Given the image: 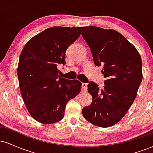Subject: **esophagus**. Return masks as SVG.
<instances>
[{
	"mask_svg": "<svg viewBox=\"0 0 153 153\" xmlns=\"http://www.w3.org/2000/svg\"><path fill=\"white\" fill-rule=\"evenodd\" d=\"M88 88V84L87 83H82V91H86Z\"/></svg>",
	"mask_w": 153,
	"mask_h": 153,
	"instance_id": "34e87169",
	"label": "esophagus"
}]
</instances>
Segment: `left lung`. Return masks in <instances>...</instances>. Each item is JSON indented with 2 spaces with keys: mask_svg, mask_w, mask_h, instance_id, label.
<instances>
[{
  "mask_svg": "<svg viewBox=\"0 0 153 153\" xmlns=\"http://www.w3.org/2000/svg\"><path fill=\"white\" fill-rule=\"evenodd\" d=\"M82 36L96 65H103L104 86L91 81L88 91L93 101L84 107V118L95 126L108 127L126 114L143 80L141 57L133 45L114 29L97 26L82 28Z\"/></svg>",
  "mask_w": 153,
  "mask_h": 153,
  "instance_id": "8db88e82",
  "label": "left lung"
}]
</instances>
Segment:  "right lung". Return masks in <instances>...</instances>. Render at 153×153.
<instances>
[{"label": "right lung", "mask_w": 153, "mask_h": 153, "mask_svg": "<svg viewBox=\"0 0 153 153\" xmlns=\"http://www.w3.org/2000/svg\"><path fill=\"white\" fill-rule=\"evenodd\" d=\"M81 34V27L53 26L27 42L19 57L17 73L21 94L31 117L54 124L64 117L67 103L78 95L81 82L59 78L57 66Z\"/></svg>", "instance_id": "1"}]
</instances>
